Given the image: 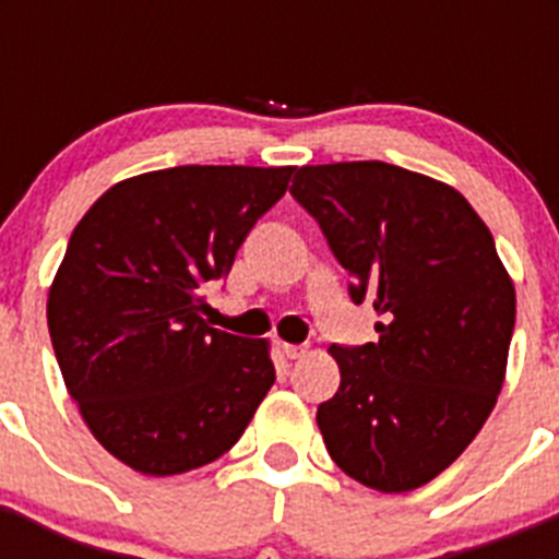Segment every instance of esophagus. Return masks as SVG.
Here are the masks:
<instances>
[{
    "instance_id": "esophagus-1",
    "label": "esophagus",
    "mask_w": 559,
    "mask_h": 559,
    "mask_svg": "<svg viewBox=\"0 0 559 559\" xmlns=\"http://www.w3.org/2000/svg\"><path fill=\"white\" fill-rule=\"evenodd\" d=\"M283 353L288 355L290 360H296V358H302V355L308 353V347H305V344H283Z\"/></svg>"
}]
</instances>
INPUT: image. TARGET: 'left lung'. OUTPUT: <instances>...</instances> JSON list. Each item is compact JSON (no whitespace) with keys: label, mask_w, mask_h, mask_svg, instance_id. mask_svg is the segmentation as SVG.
<instances>
[{"label":"left lung","mask_w":559,"mask_h":559,"mask_svg":"<svg viewBox=\"0 0 559 559\" xmlns=\"http://www.w3.org/2000/svg\"><path fill=\"white\" fill-rule=\"evenodd\" d=\"M294 195L347 269L378 341L333 344L341 386L316 423L341 471L417 490L471 445L501 392L515 288L496 240L453 187L386 162L308 165Z\"/></svg>","instance_id":"left-lung-1"}]
</instances>
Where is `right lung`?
<instances>
[{
    "label": "right lung",
    "mask_w": 559,
    "mask_h": 559,
    "mask_svg": "<svg viewBox=\"0 0 559 559\" xmlns=\"http://www.w3.org/2000/svg\"><path fill=\"white\" fill-rule=\"evenodd\" d=\"M290 173H145L103 192L69 237L49 338L88 431L133 471L176 476L215 462L274 386L269 344L210 328L201 288L229 274Z\"/></svg>",
    "instance_id": "right-lung-1"
}]
</instances>
